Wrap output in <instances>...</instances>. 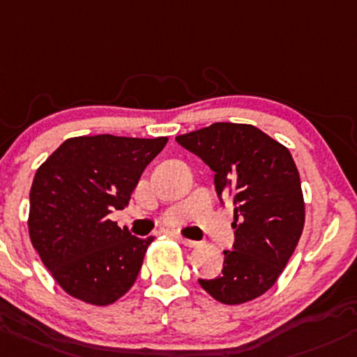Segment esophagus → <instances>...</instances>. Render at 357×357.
Masks as SVG:
<instances>
[{
  "label": "esophagus",
  "mask_w": 357,
  "mask_h": 357,
  "mask_svg": "<svg viewBox=\"0 0 357 357\" xmlns=\"http://www.w3.org/2000/svg\"><path fill=\"white\" fill-rule=\"evenodd\" d=\"M181 241H183V245L188 246V248H198V246H200V243H198V241H191V239H186V238H181Z\"/></svg>",
  "instance_id": "34e87169"
}]
</instances>
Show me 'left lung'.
Masks as SVG:
<instances>
[{
	"mask_svg": "<svg viewBox=\"0 0 357 357\" xmlns=\"http://www.w3.org/2000/svg\"><path fill=\"white\" fill-rule=\"evenodd\" d=\"M176 140L215 172L217 193L234 207V250L224 251L219 277L198 282L222 305L260 298L286 268L305 227V198L291 152L243 123H213Z\"/></svg>",
	"mask_w": 357,
	"mask_h": 357,
	"instance_id": "obj_1",
	"label": "left lung"
}]
</instances>
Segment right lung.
I'll return each mask as SVG.
<instances>
[{"label":"right lung","mask_w":357,"mask_h":357,"mask_svg":"<svg viewBox=\"0 0 357 357\" xmlns=\"http://www.w3.org/2000/svg\"><path fill=\"white\" fill-rule=\"evenodd\" d=\"M166 144L167 137H73L37 169L30 241L71 298L107 306L135 284L153 236H130L107 215L128 207L142 172Z\"/></svg>","instance_id":"right-lung-1"}]
</instances>
